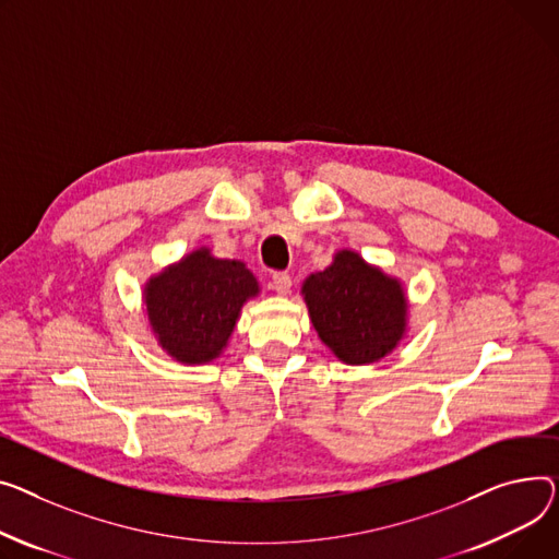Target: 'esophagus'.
I'll list each match as a JSON object with an SVG mask.
<instances>
[{
    "instance_id": "1",
    "label": "esophagus",
    "mask_w": 559,
    "mask_h": 559,
    "mask_svg": "<svg viewBox=\"0 0 559 559\" xmlns=\"http://www.w3.org/2000/svg\"><path fill=\"white\" fill-rule=\"evenodd\" d=\"M272 287L278 292V294H289L292 289V276L287 272H274L272 274Z\"/></svg>"
}]
</instances>
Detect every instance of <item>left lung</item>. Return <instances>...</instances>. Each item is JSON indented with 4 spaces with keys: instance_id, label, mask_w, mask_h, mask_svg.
Segmentation results:
<instances>
[{
    "instance_id": "1",
    "label": "left lung",
    "mask_w": 559,
    "mask_h": 559,
    "mask_svg": "<svg viewBox=\"0 0 559 559\" xmlns=\"http://www.w3.org/2000/svg\"><path fill=\"white\" fill-rule=\"evenodd\" d=\"M306 304L321 342L346 364H373L404 334L406 301L395 278L366 265L355 251L304 283Z\"/></svg>"
}]
</instances>
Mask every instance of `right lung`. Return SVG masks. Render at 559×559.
Masks as SVG:
<instances>
[{
	"mask_svg": "<svg viewBox=\"0 0 559 559\" xmlns=\"http://www.w3.org/2000/svg\"><path fill=\"white\" fill-rule=\"evenodd\" d=\"M255 294L258 283L242 263L198 249L147 283L145 308L168 355L204 364L227 346L242 304Z\"/></svg>",
	"mask_w": 559,
	"mask_h": 559,
	"instance_id": "obj_1",
	"label": "right lung"
}]
</instances>
